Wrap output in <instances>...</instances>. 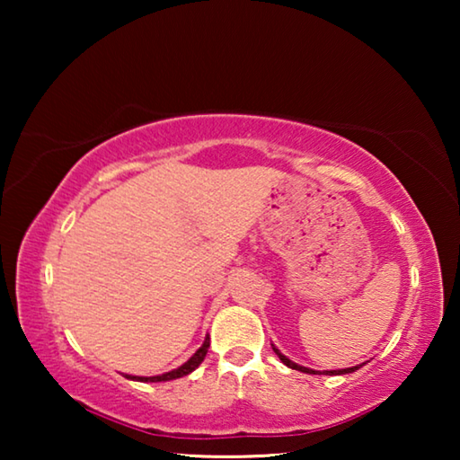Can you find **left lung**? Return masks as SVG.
<instances>
[{
	"label": "left lung",
	"instance_id": "8db88e82",
	"mask_svg": "<svg viewBox=\"0 0 460 460\" xmlns=\"http://www.w3.org/2000/svg\"><path fill=\"white\" fill-rule=\"evenodd\" d=\"M274 347V345H271ZM274 353L279 357V361H282L286 367H290V369H296V371H302V373H321V371H314V369H308V367H302V365H298V363H294V361H290L288 359L286 355H282L278 351V349L274 347ZM359 367H347V369H337V371H323L324 376H345V373H353V371H357Z\"/></svg>",
	"mask_w": 460,
	"mask_h": 460
}]
</instances>
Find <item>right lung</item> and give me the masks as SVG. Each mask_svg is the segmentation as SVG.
Wrapping results in <instances>:
<instances>
[{
    "instance_id": "add662e5",
    "label": "right lung",
    "mask_w": 460,
    "mask_h": 460,
    "mask_svg": "<svg viewBox=\"0 0 460 460\" xmlns=\"http://www.w3.org/2000/svg\"><path fill=\"white\" fill-rule=\"evenodd\" d=\"M208 347H211V339H205V342H202V347L199 349L197 353H194L189 361H186L184 365H181L178 369H172L168 373H162V376H154V377H137V376H128V379H136V381H170V379H178V377H184L189 376V373H192L194 369L199 367V365L202 363V359L207 357V351Z\"/></svg>"
}]
</instances>
